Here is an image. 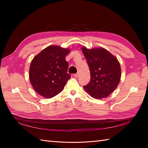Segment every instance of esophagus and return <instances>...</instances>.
I'll return each instance as SVG.
<instances>
[{
  "label": "esophagus",
  "mask_w": 148,
  "mask_h": 148,
  "mask_svg": "<svg viewBox=\"0 0 148 148\" xmlns=\"http://www.w3.org/2000/svg\"><path fill=\"white\" fill-rule=\"evenodd\" d=\"M79 76V72H77V73L74 74V77H75L77 78V77H78Z\"/></svg>",
  "instance_id": "34e87169"
}]
</instances>
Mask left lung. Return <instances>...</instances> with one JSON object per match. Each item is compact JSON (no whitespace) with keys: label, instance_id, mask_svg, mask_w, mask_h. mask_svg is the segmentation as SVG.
<instances>
[{"label":"left lung","instance_id":"left-lung-1","mask_svg":"<svg viewBox=\"0 0 148 148\" xmlns=\"http://www.w3.org/2000/svg\"><path fill=\"white\" fill-rule=\"evenodd\" d=\"M82 51L90 71V81L84 89L93 98L101 99L108 97L120 81V64L114 55L103 48L88 49Z\"/></svg>","mask_w":148,"mask_h":148}]
</instances>
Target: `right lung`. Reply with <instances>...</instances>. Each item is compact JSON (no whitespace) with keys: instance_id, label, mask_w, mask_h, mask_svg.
Returning a JSON list of instances; mask_svg holds the SVG:
<instances>
[{"instance_id":"right-lung-1","label":"right lung","mask_w":148,"mask_h":148,"mask_svg":"<svg viewBox=\"0 0 148 148\" xmlns=\"http://www.w3.org/2000/svg\"><path fill=\"white\" fill-rule=\"evenodd\" d=\"M70 49L49 46L36 55L29 69L30 83L40 95L49 99L60 93L71 78L65 60Z\"/></svg>"}]
</instances>
